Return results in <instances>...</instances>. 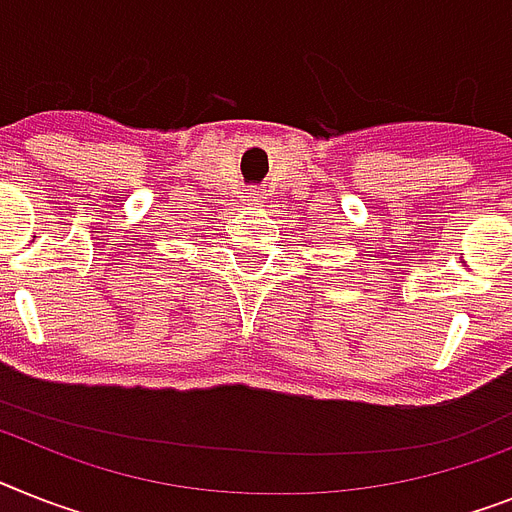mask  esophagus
<instances>
[{"mask_svg": "<svg viewBox=\"0 0 512 512\" xmlns=\"http://www.w3.org/2000/svg\"><path fill=\"white\" fill-rule=\"evenodd\" d=\"M259 198V190H251V201H256Z\"/></svg>", "mask_w": 512, "mask_h": 512, "instance_id": "34e87169", "label": "esophagus"}]
</instances>
